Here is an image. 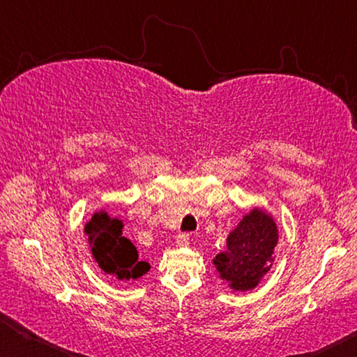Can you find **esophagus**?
I'll use <instances>...</instances> for the list:
<instances>
[{
    "mask_svg": "<svg viewBox=\"0 0 357 357\" xmlns=\"http://www.w3.org/2000/svg\"><path fill=\"white\" fill-rule=\"evenodd\" d=\"M176 245H178V247H187V245H189V233H181V234H178Z\"/></svg>",
    "mask_w": 357,
    "mask_h": 357,
    "instance_id": "esophagus-1",
    "label": "esophagus"
}]
</instances>
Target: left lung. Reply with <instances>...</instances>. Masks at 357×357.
Returning a JSON list of instances; mask_svg holds the SVG:
<instances>
[{"label": "left lung", "instance_id": "obj_1", "mask_svg": "<svg viewBox=\"0 0 357 357\" xmlns=\"http://www.w3.org/2000/svg\"><path fill=\"white\" fill-rule=\"evenodd\" d=\"M277 227L261 209L247 214L227 239V250L214 258V264L229 288L245 291L258 285L274 261Z\"/></svg>", "mask_w": 357, "mask_h": 357}]
</instances>
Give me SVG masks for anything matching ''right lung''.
I'll list each match as a JSON object with an SVG mask.
<instances>
[{"label": "right lung", "instance_id": "add662e5", "mask_svg": "<svg viewBox=\"0 0 357 357\" xmlns=\"http://www.w3.org/2000/svg\"><path fill=\"white\" fill-rule=\"evenodd\" d=\"M84 231L88 234L93 258L107 274L118 277L119 280L138 279L146 274L151 266L138 259L137 247L123 236V223L110 219L107 213H98L86 223Z\"/></svg>", "mask_w": 357, "mask_h": 357}]
</instances>
